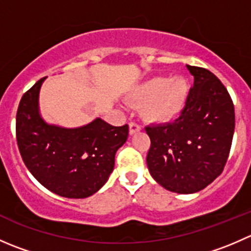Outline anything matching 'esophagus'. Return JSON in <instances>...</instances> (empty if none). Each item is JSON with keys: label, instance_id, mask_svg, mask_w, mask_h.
<instances>
[{"label": "esophagus", "instance_id": "1", "mask_svg": "<svg viewBox=\"0 0 251 251\" xmlns=\"http://www.w3.org/2000/svg\"><path fill=\"white\" fill-rule=\"evenodd\" d=\"M128 128H130V135H133V133L140 132L141 131V126L137 123H133V121L128 124Z\"/></svg>", "mask_w": 251, "mask_h": 251}]
</instances>
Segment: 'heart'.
Listing matches in <instances>:
<instances>
[{
	"label": "heart",
	"instance_id": "obj_1",
	"mask_svg": "<svg viewBox=\"0 0 251 251\" xmlns=\"http://www.w3.org/2000/svg\"><path fill=\"white\" fill-rule=\"evenodd\" d=\"M189 85L183 77H153L131 91L128 103L142 105V115L149 123H170L181 115L187 104Z\"/></svg>",
	"mask_w": 251,
	"mask_h": 251
}]
</instances>
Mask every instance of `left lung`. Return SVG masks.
Masks as SVG:
<instances>
[{
    "label": "left lung",
    "mask_w": 251,
    "mask_h": 251,
    "mask_svg": "<svg viewBox=\"0 0 251 251\" xmlns=\"http://www.w3.org/2000/svg\"><path fill=\"white\" fill-rule=\"evenodd\" d=\"M193 87L174 123L147 126L151 148L147 165L160 186L189 194L209 186L224 171L234 133V105L211 72L187 65Z\"/></svg>",
    "instance_id": "left-lung-1"
}]
</instances>
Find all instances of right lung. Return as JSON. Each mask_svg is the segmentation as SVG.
I'll return each instance as SVG.
<instances>
[{"mask_svg": "<svg viewBox=\"0 0 251 251\" xmlns=\"http://www.w3.org/2000/svg\"><path fill=\"white\" fill-rule=\"evenodd\" d=\"M42 77L23 95L16 135L27 170L48 191L65 198H87L104 186L128 125L111 126L97 118L76 128L50 125L39 111Z\"/></svg>", "mask_w": 251, "mask_h": 251, "instance_id": "obj_1", "label": "right lung"}]
</instances>
